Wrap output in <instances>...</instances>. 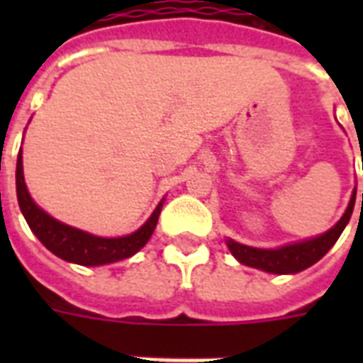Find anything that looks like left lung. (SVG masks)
Here are the masks:
<instances>
[{
  "label": "left lung",
  "mask_w": 363,
  "mask_h": 363,
  "mask_svg": "<svg viewBox=\"0 0 363 363\" xmlns=\"http://www.w3.org/2000/svg\"><path fill=\"white\" fill-rule=\"evenodd\" d=\"M356 201V190L352 192L350 203L345 211V215L341 216V220L328 230L326 233H322L318 238L307 239L301 242H292V245H284L279 248H254L241 245V242L233 241V239H226V245L230 248V252L241 262V264L248 265V267H256V269L267 271V273H275V275H288V273H299V271L307 269L313 264H316L330 248L335 245L339 235L343 233L345 226L349 224L352 211H354ZM363 201V194H362Z\"/></svg>",
  "instance_id": "left-lung-1"
}]
</instances>
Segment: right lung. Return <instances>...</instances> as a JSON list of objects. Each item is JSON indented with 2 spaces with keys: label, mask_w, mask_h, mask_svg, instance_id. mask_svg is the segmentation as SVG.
I'll use <instances>...</instances> for the list:
<instances>
[{
  "label": "right lung",
  "mask_w": 363,
  "mask_h": 363,
  "mask_svg": "<svg viewBox=\"0 0 363 363\" xmlns=\"http://www.w3.org/2000/svg\"><path fill=\"white\" fill-rule=\"evenodd\" d=\"M16 198H18L20 211L31 232L35 233V238L58 258L79 265L113 264V262L130 258L139 252L152 235L154 228L158 224L160 211L164 205V201H160L150 218L137 232L124 238H98L92 233L82 232L47 215L31 199L24 182L22 152H18V160H16Z\"/></svg>",
  "instance_id": "obj_1"
}]
</instances>
